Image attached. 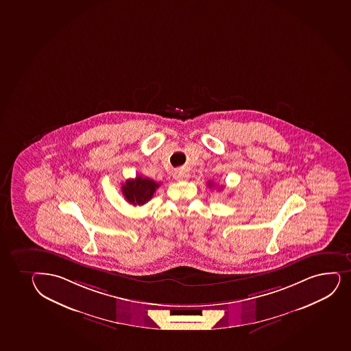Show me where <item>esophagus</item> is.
Wrapping results in <instances>:
<instances>
[{"label":"esophagus","mask_w":351,"mask_h":351,"mask_svg":"<svg viewBox=\"0 0 351 351\" xmlns=\"http://www.w3.org/2000/svg\"><path fill=\"white\" fill-rule=\"evenodd\" d=\"M189 173L185 171V170H176V173H175V178L178 180V181H185V180H188Z\"/></svg>","instance_id":"1"}]
</instances>
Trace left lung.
Here are the masks:
<instances>
[{
  "mask_svg": "<svg viewBox=\"0 0 351 351\" xmlns=\"http://www.w3.org/2000/svg\"><path fill=\"white\" fill-rule=\"evenodd\" d=\"M208 186H210V188H211V186H213V183H212V182H208Z\"/></svg>",
  "mask_w": 351,
  "mask_h": 351,
  "instance_id": "1",
  "label": "left lung"
}]
</instances>
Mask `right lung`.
Listing matches in <instances>:
<instances>
[{
	"mask_svg": "<svg viewBox=\"0 0 351 351\" xmlns=\"http://www.w3.org/2000/svg\"><path fill=\"white\" fill-rule=\"evenodd\" d=\"M158 186L160 184L153 180L136 176V178H131L125 182L124 184L121 185V191L128 203L132 204L134 206H141L152 199Z\"/></svg>",
	"mask_w": 351,
	"mask_h": 351,
	"instance_id": "1",
	"label": "right lung"
}]
</instances>
